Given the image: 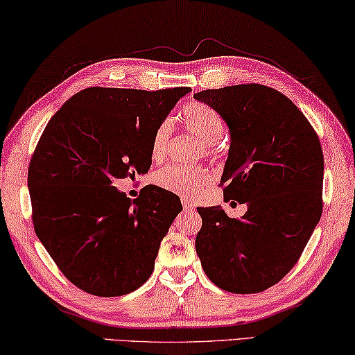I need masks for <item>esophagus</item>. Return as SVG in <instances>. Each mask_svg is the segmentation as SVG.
Masks as SVG:
<instances>
[{
  "label": "esophagus",
  "mask_w": 355,
  "mask_h": 355,
  "mask_svg": "<svg viewBox=\"0 0 355 355\" xmlns=\"http://www.w3.org/2000/svg\"><path fill=\"white\" fill-rule=\"evenodd\" d=\"M182 202H183V208L184 210H193L194 208V204L191 200H188V199H182Z\"/></svg>",
  "instance_id": "obj_1"
}]
</instances>
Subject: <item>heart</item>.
Returning <instances> with one entry per match:
<instances>
[{"label":"heart","instance_id":"1","mask_svg":"<svg viewBox=\"0 0 355 355\" xmlns=\"http://www.w3.org/2000/svg\"><path fill=\"white\" fill-rule=\"evenodd\" d=\"M180 121L188 132L204 142L205 153L208 156H215L216 142H219V139L226 131L223 118L215 109L202 103H191L180 114ZM171 120H164L156 128L150 147L151 159H164L168 144H171ZM153 180L156 187L166 189L168 193L178 194L182 198H194L213 182V175L205 167L166 166L155 173Z\"/></svg>","mask_w":355,"mask_h":355}]
</instances>
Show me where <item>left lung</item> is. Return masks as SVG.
Masks as SVG:
<instances>
[{
  "label": "left lung",
  "mask_w": 355,
  "mask_h": 355,
  "mask_svg": "<svg viewBox=\"0 0 355 355\" xmlns=\"http://www.w3.org/2000/svg\"><path fill=\"white\" fill-rule=\"evenodd\" d=\"M194 98L215 109L229 128L224 200L248 205L239 219L221 207L198 208L196 251L218 288L262 292L295 266L322 215L319 137L299 107L266 85L204 89Z\"/></svg>",
  "instance_id": "left-lung-1"
}]
</instances>
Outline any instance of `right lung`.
<instances>
[{
  "label": "right lung",
  "mask_w": 355,
  "mask_h": 355,
  "mask_svg": "<svg viewBox=\"0 0 355 355\" xmlns=\"http://www.w3.org/2000/svg\"><path fill=\"white\" fill-rule=\"evenodd\" d=\"M191 88L92 87L50 118L28 168L33 224L78 289L118 297L150 278L161 240L183 210L155 184L131 200L114 180L147 173L151 139Z\"/></svg>",
  "instance_id": "1"
}]
</instances>
